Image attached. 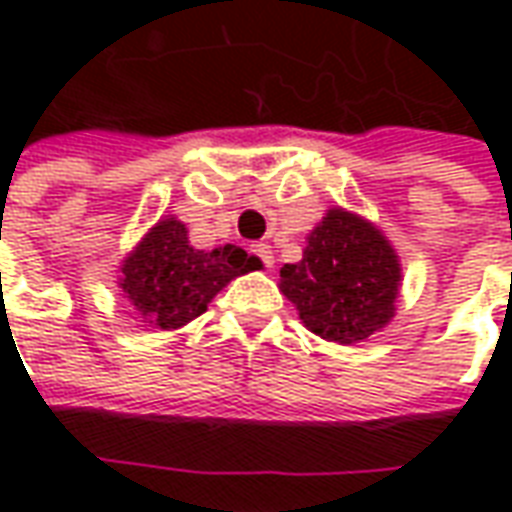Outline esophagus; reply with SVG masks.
Segmentation results:
<instances>
[{
	"label": "esophagus",
	"mask_w": 512,
	"mask_h": 512,
	"mask_svg": "<svg viewBox=\"0 0 512 512\" xmlns=\"http://www.w3.org/2000/svg\"><path fill=\"white\" fill-rule=\"evenodd\" d=\"M252 255L260 257V263L266 268L274 266V255H271V246L268 244H252Z\"/></svg>",
	"instance_id": "obj_1"
}]
</instances>
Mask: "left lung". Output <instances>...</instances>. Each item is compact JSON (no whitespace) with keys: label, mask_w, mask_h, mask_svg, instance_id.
<instances>
[{"label":"left lung","mask_w":512,"mask_h":512,"mask_svg":"<svg viewBox=\"0 0 512 512\" xmlns=\"http://www.w3.org/2000/svg\"><path fill=\"white\" fill-rule=\"evenodd\" d=\"M279 290L312 334L362 343L395 318L400 260L376 224L332 208L307 235L299 263L279 268Z\"/></svg>","instance_id":"1"}]
</instances>
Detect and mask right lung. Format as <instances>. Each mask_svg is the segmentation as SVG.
<instances>
[{
	"label": "right lung",
	"mask_w": 512,
	"mask_h": 512,
	"mask_svg": "<svg viewBox=\"0 0 512 512\" xmlns=\"http://www.w3.org/2000/svg\"><path fill=\"white\" fill-rule=\"evenodd\" d=\"M260 268V257L246 255L241 246L194 249L186 224L169 216L150 227L123 260L120 288L142 315V323L172 332L208 310L227 282Z\"/></svg>",
	"instance_id": "add662e5"
}]
</instances>
